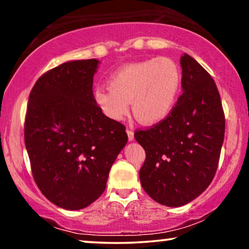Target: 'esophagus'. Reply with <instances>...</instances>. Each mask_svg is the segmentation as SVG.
I'll use <instances>...</instances> for the list:
<instances>
[{"mask_svg":"<svg viewBox=\"0 0 249 249\" xmlns=\"http://www.w3.org/2000/svg\"><path fill=\"white\" fill-rule=\"evenodd\" d=\"M125 131H127V135H128V139H129V141H134V138H135V136H134V131H132L131 130V129H128L127 128V130H125Z\"/></svg>","mask_w":249,"mask_h":249,"instance_id":"1","label":"esophagus"}]
</instances>
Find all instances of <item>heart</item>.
Returning a JSON list of instances; mask_svg holds the SVG:
<instances>
[{"mask_svg":"<svg viewBox=\"0 0 249 249\" xmlns=\"http://www.w3.org/2000/svg\"><path fill=\"white\" fill-rule=\"evenodd\" d=\"M110 87L94 90V102L105 117L121 121L132 111L145 124L164 120L175 107L181 87V71L170 57H153L122 67L108 79Z\"/></svg>","mask_w":249,"mask_h":249,"instance_id":"1","label":"heart"}]
</instances>
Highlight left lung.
<instances>
[{"mask_svg": "<svg viewBox=\"0 0 249 249\" xmlns=\"http://www.w3.org/2000/svg\"><path fill=\"white\" fill-rule=\"evenodd\" d=\"M183 93L164 120L135 138L145 149L139 171L142 188L155 202L186 205L210 186L219 164L226 120L216 85L188 54L180 59Z\"/></svg>", "mask_w": 249, "mask_h": 249, "instance_id": "obj_1", "label": "left lung"}]
</instances>
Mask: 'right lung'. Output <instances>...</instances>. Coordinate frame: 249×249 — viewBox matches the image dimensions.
I'll list each match as a JSON object with an SVG mask.
<instances>
[{"mask_svg":"<svg viewBox=\"0 0 249 249\" xmlns=\"http://www.w3.org/2000/svg\"><path fill=\"white\" fill-rule=\"evenodd\" d=\"M100 61H68L47 71L30 91L25 144L36 185L50 202L76 211L107 187L108 172L128 142L125 127L94 102Z\"/></svg>","mask_w":249,"mask_h":249,"instance_id":"1","label":"right lung"}]
</instances>
